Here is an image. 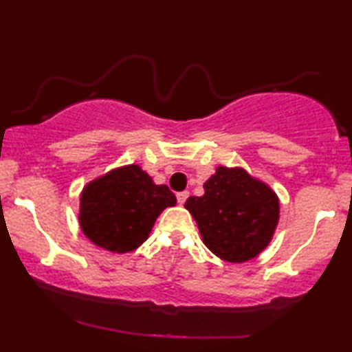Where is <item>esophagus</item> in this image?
Returning <instances> with one entry per match:
<instances>
[{"mask_svg": "<svg viewBox=\"0 0 352 352\" xmlns=\"http://www.w3.org/2000/svg\"><path fill=\"white\" fill-rule=\"evenodd\" d=\"M187 197H189V192H187V190H184V192H177V194H176L177 204H179V205H184V204H186V200H187Z\"/></svg>", "mask_w": 352, "mask_h": 352, "instance_id": "obj_1", "label": "esophagus"}]
</instances>
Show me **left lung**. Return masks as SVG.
Returning a JSON list of instances; mask_svg holds the SVG:
<instances>
[{"label": "left lung", "instance_id": "obj_1", "mask_svg": "<svg viewBox=\"0 0 352 352\" xmlns=\"http://www.w3.org/2000/svg\"><path fill=\"white\" fill-rule=\"evenodd\" d=\"M204 189V195L189 197L184 205L204 243L229 263L256 258L278 224L280 204L276 192L239 166H218Z\"/></svg>", "mask_w": 352, "mask_h": 352}]
</instances>
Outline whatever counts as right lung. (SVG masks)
I'll return each mask as SVG.
<instances>
[{
  "label": "right lung",
  "instance_id": "1",
  "mask_svg": "<svg viewBox=\"0 0 352 352\" xmlns=\"http://www.w3.org/2000/svg\"><path fill=\"white\" fill-rule=\"evenodd\" d=\"M175 205L168 186H157L141 166H120L83 187L80 228L98 247L128 253L146 242L162 211Z\"/></svg>",
  "mask_w": 352,
  "mask_h": 352
}]
</instances>
